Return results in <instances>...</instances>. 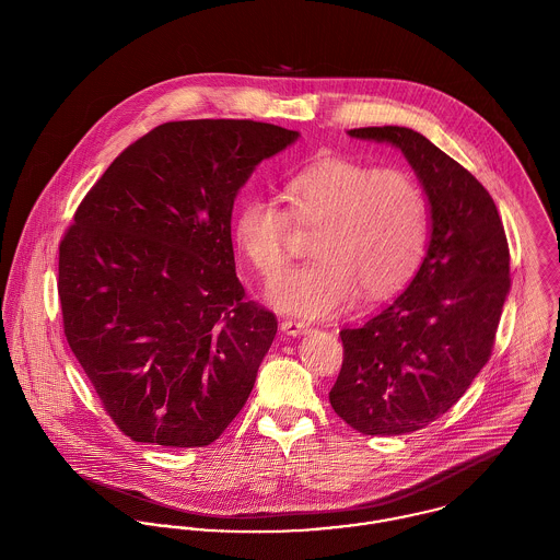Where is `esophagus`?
<instances>
[{"label": "esophagus", "instance_id": "1", "mask_svg": "<svg viewBox=\"0 0 560 560\" xmlns=\"http://www.w3.org/2000/svg\"><path fill=\"white\" fill-rule=\"evenodd\" d=\"M280 329L284 334H289V336H302V334H306L311 329V325L304 323V320L284 319L280 323Z\"/></svg>", "mask_w": 560, "mask_h": 560}]
</instances>
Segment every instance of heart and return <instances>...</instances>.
Segmentation results:
<instances>
[{
    "label": "heart",
    "instance_id": "b5f03b06",
    "mask_svg": "<svg viewBox=\"0 0 560 560\" xmlns=\"http://www.w3.org/2000/svg\"><path fill=\"white\" fill-rule=\"evenodd\" d=\"M287 200L291 212L276 198L249 196L233 224L237 247L267 282L289 262L295 222L317 226V256L269 291V302L284 313L319 319L360 291L366 300L388 298L413 278L427 254L429 202L407 170L323 158L289 178Z\"/></svg>",
    "mask_w": 560,
    "mask_h": 560
}]
</instances>
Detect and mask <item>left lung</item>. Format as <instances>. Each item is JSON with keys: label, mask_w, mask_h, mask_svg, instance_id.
I'll list each match as a JSON object with an SVG mask.
<instances>
[{"label": "left lung", "mask_w": 560, "mask_h": 560, "mask_svg": "<svg viewBox=\"0 0 560 560\" xmlns=\"http://www.w3.org/2000/svg\"><path fill=\"white\" fill-rule=\"evenodd\" d=\"M390 142L431 207L427 256L399 298L360 327H342V366L329 402L364 435L418 431L446 413L487 364L511 287L502 220L479 180L418 131L362 127Z\"/></svg>", "instance_id": "obj_1"}]
</instances>
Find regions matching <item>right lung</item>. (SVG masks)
I'll list each match as a JSON object with an SVG mask.
<instances>
[{
    "label": "right lung",
    "mask_w": 560,
    "mask_h": 560,
    "mask_svg": "<svg viewBox=\"0 0 560 560\" xmlns=\"http://www.w3.org/2000/svg\"><path fill=\"white\" fill-rule=\"evenodd\" d=\"M298 136L254 120L165 122L81 200L60 241L62 325L131 440L207 446L249 397L278 319L245 300L233 205L254 167Z\"/></svg>",
    "instance_id": "1"
}]
</instances>
